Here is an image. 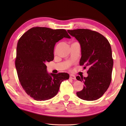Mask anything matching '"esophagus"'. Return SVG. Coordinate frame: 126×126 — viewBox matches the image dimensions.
<instances>
[{"label":"esophagus","instance_id":"obj_1","mask_svg":"<svg viewBox=\"0 0 126 126\" xmlns=\"http://www.w3.org/2000/svg\"><path fill=\"white\" fill-rule=\"evenodd\" d=\"M70 79H76V77L74 75H70Z\"/></svg>","mask_w":126,"mask_h":126}]
</instances>
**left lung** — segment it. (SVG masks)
Segmentation results:
<instances>
[{"label":"left lung","instance_id":"obj_1","mask_svg":"<svg viewBox=\"0 0 126 126\" xmlns=\"http://www.w3.org/2000/svg\"><path fill=\"white\" fill-rule=\"evenodd\" d=\"M79 41L81 47L80 65L89 68L87 77H76L84 85L76 95L86 101H94L102 96L108 89L111 80L113 60L110 45L100 33L89 29L68 30Z\"/></svg>","mask_w":126,"mask_h":126}]
</instances>
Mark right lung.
<instances>
[{
	"mask_svg": "<svg viewBox=\"0 0 126 126\" xmlns=\"http://www.w3.org/2000/svg\"><path fill=\"white\" fill-rule=\"evenodd\" d=\"M63 38H71L64 29L34 27L19 39L16 70L24 90L34 100L45 101L54 97L62 82L69 78L67 73L49 74L47 70L46 63L54 58L56 43Z\"/></svg>",
	"mask_w": 126,
	"mask_h": 126,
	"instance_id": "right-lung-1",
	"label": "right lung"
}]
</instances>
